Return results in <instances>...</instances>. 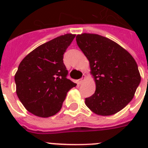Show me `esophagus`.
I'll list each match as a JSON object with an SVG mask.
<instances>
[{
	"instance_id": "34e87169",
	"label": "esophagus",
	"mask_w": 148,
	"mask_h": 148,
	"mask_svg": "<svg viewBox=\"0 0 148 148\" xmlns=\"http://www.w3.org/2000/svg\"><path fill=\"white\" fill-rule=\"evenodd\" d=\"M85 78H86L85 75H83V76L82 77V78H80V79H78V80L77 81V83H78V84H81L84 82V80L85 79Z\"/></svg>"
}]
</instances>
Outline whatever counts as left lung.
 Returning a JSON list of instances; mask_svg holds the SVG:
<instances>
[{"label": "left lung", "instance_id": "obj_1", "mask_svg": "<svg viewBox=\"0 0 148 148\" xmlns=\"http://www.w3.org/2000/svg\"><path fill=\"white\" fill-rule=\"evenodd\" d=\"M76 42L90 62L95 93L85 104L95 114L110 116L126 107L141 82L133 56L117 43L97 34L83 33Z\"/></svg>", "mask_w": 148, "mask_h": 148}]
</instances>
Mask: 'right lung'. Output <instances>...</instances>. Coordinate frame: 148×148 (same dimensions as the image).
Returning <instances> with one entry per match:
<instances>
[{
	"mask_svg": "<svg viewBox=\"0 0 148 148\" xmlns=\"http://www.w3.org/2000/svg\"><path fill=\"white\" fill-rule=\"evenodd\" d=\"M75 35H61L35 48L23 58L15 75L16 93L24 108L47 118L61 110L67 92L76 84L66 78L64 53Z\"/></svg>",
	"mask_w": 148,
	"mask_h": 148,
	"instance_id": "add662e5",
	"label": "right lung"
}]
</instances>
